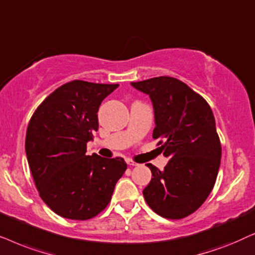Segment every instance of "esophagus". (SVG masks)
I'll use <instances>...</instances> for the list:
<instances>
[{
	"instance_id": "obj_1",
	"label": "esophagus",
	"mask_w": 255,
	"mask_h": 255,
	"mask_svg": "<svg viewBox=\"0 0 255 255\" xmlns=\"http://www.w3.org/2000/svg\"><path fill=\"white\" fill-rule=\"evenodd\" d=\"M127 164H128V165H130V167H136V165H138V163L134 162V161H131V159H128V161H127Z\"/></svg>"
}]
</instances>
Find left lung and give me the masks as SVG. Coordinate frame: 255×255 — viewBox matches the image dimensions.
Segmentation results:
<instances>
[{"label":"left lung","instance_id":"left-lung-1","mask_svg":"<svg viewBox=\"0 0 255 255\" xmlns=\"http://www.w3.org/2000/svg\"><path fill=\"white\" fill-rule=\"evenodd\" d=\"M131 86L150 97L155 114L152 137L165 157L164 170L148 163L151 181L143 190L152 211L182 219L201 208L215 186L222 145L211 107L183 81L156 77Z\"/></svg>","mask_w":255,"mask_h":255}]
</instances>
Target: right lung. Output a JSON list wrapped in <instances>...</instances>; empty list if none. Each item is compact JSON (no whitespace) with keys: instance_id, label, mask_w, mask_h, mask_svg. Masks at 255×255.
Segmentation results:
<instances>
[{"instance_id":"add662e5","label":"right lung","mask_w":255,"mask_h":255,"mask_svg":"<svg viewBox=\"0 0 255 255\" xmlns=\"http://www.w3.org/2000/svg\"><path fill=\"white\" fill-rule=\"evenodd\" d=\"M118 84L73 80L37 107L28 125L25 152L43 202L67 219L87 220L110 203L127 164L121 157L86 155L99 128L98 111Z\"/></svg>"}]
</instances>
